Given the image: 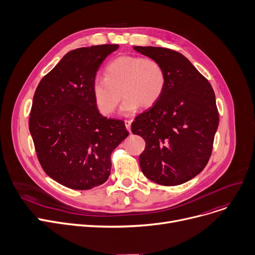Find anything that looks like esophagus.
I'll list each match as a JSON object with an SVG mask.
<instances>
[{
	"instance_id": "1",
	"label": "esophagus",
	"mask_w": 255,
	"mask_h": 255,
	"mask_svg": "<svg viewBox=\"0 0 255 255\" xmlns=\"http://www.w3.org/2000/svg\"><path fill=\"white\" fill-rule=\"evenodd\" d=\"M131 123H132V121H130V120H126L125 121V126H126V128H127V130L130 132V130H131Z\"/></svg>"
}]
</instances>
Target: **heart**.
<instances>
[{
	"mask_svg": "<svg viewBox=\"0 0 255 255\" xmlns=\"http://www.w3.org/2000/svg\"><path fill=\"white\" fill-rule=\"evenodd\" d=\"M166 84L163 67L154 59L122 56L106 66L105 77L96 76L91 85L92 96L103 116L112 115L121 99L120 114L129 116L138 107H150L161 97Z\"/></svg>",
	"mask_w": 255,
	"mask_h": 255,
	"instance_id": "b5f03b06",
	"label": "heart"
}]
</instances>
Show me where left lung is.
Instances as JSON below:
<instances>
[{"label":"left lung","instance_id":"1","mask_svg":"<svg viewBox=\"0 0 255 255\" xmlns=\"http://www.w3.org/2000/svg\"><path fill=\"white\" fill-rule=\"evenodd\" d=\"M161 64L164 91L148 111L131 124L145 148L139 165L149 180L164 186L188 182L207 165L219 124L212 86L182 53L163 47L134 46Z\"/></svg>","mask_w":255,"mask_h":255}]
</instances>
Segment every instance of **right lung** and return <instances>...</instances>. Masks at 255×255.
I'll return each mask as SVG.
<instances>
[{
	"instance_id": "right-lung-1",
	"label": "right lung",
	"mask_w": 255,
	"mask_h": 255,
	"mask_svg": "<svg viewBox=\"0 0 255 255\" xmlns=\"http://www.w3.org/2000/svg\"><path fill=\"white\" fill-rule=\"evenodd\" d=\"M118 44L73 49L39 83L29 128L46 175L68 188L88 190L106 182L111 155L127 136L122 120L103 117L91 85Z\"/></svg>"
}]
</instances>
